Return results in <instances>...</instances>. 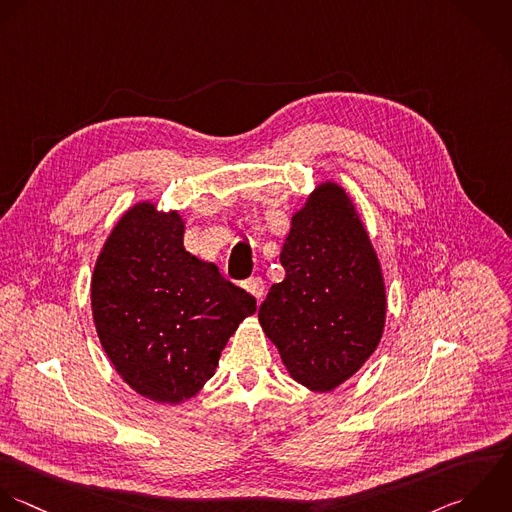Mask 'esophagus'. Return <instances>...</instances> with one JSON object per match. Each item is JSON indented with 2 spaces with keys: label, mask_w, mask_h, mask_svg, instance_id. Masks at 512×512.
<instances>
[{
  "label": "esophagus",
  "mask_w": 512,
  "mask_h": 512,
  "mask_svg": "<svg viewBox=\"0 0 512 512\" xmlns=\"http://www.w3.org/2000/svg\"><path fill=\"white\" fill-rule=\"evenodd\" d=\"M245 289H247L257 301H261L263 295H265V281H263L261 277H253V279L245 281Z\"/></svg>",
  "instance_id": "1"
}]
</instances>
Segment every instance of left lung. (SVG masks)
Returning <instances> with one entry per match:
<instances>
[{
	"mask_svg": "<svg viewBox=\"0 0 512 512\" xmlns=\"http://www.w3.org/2000/svg\"><path fill=\"white\" fill-rule=\"evenodd\" d=\"M281 263L261 329L293 381L329 393L369 361L387 321L381 261L343 185L321 181L293 213Z\"/></svg>",
	"mask_w": 512,
	"mask_h": 512,
	"instance_id": "8db88e82",
	"label": "left lung"
}]
</instances>
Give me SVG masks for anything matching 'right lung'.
<instances>
[{
    "instance_id": "obj_1",
    "label": "right lung",
    "mask_w": 512,
    "mask_h": 512,
    "mask_svg": "<svg viewBox=\"0 0 512 512\" xmlns=\"http://www.w3.org/2000/svg\"><path fill=\"white\" fill-rule=\"evenodd\" d=\"M185 219L153 201L131 205L91 275V315L117 375L161 405L193 399L257 301L215 263L183 247Z\"/></svg>"
}]
</instances>
